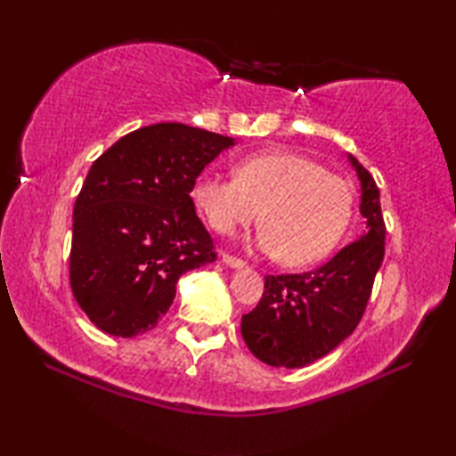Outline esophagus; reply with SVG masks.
Returning <instances> with one entry per match:
<instances>
[{
    "instance_id": "obj_1",
    "label": "esophagus",
    "mask_w": 456,
    "mask_h": 456,
    "mask_svg": "<svg viewBox=\"0 0 456 456\" xmlns=\"http://www.w3.org/2000/svg\"><path fill=\"white\" fill-rule=\"evenodd\" d=\"M223 264L229 265V267H235V269H241L247 265V261L241 257H235V256H229V253H223Z\"/></svg>"
}]
</instances>
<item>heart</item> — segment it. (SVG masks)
Listing matches in <instances>:
<instances>
[{"mask_svg": "<svg viewBox=\"0 0 456 456\" xmlns=\"http://www.w3.org/2000/svg\"><path fill=\"white\" fill-rule=\"evenodd\" d=\"M235 176L207 173L192 187L197 209L219 235L259 219L257 247L302 267L328 256L348 229L350 183L296 152H259L239 160Z\"/></svg>", "mask_w": 456, "mask_h": 456, "instance_id": "1", "label": "heart"}]
</instances>
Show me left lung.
I'll list each match as a JSON object with an SVG mask.
<instances>
[{"label": "left lung", "mask_w": 456, "mask_h": 456, "mask_svg": "<svg viewBox=\"0 0 456 456\" xmlns=\"http://www.w3.org/2000/svg\"><path fill=\"white\" fill-rule=\"evenodd\" d=\"M362 183L360 213L366 231L328 264L305 273L267 275L256 310L241 318L247 348L275 368H304L348 338L366 312L374 277L384 259L386 225L380 191L350 157Z\"/></svg>", "instance_id": "1"}]
</instances>
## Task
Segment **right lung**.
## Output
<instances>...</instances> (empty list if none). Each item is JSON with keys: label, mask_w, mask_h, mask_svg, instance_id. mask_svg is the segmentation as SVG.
I'll return each instance as SVG.
<instances>
[{"label": "right lung", "mask_w": 456, "mask_h": 456, "mask_svg": "<svg viewBox=\"0 0 456 456\" xmlns=\"http://www.w3.org/2000/svg\"><path fill=\"white\" fill-rule=\"evenodd\" d=\"M229 146V136L159 122L94 160L74 205L70 288L96 328L117 338L152 330L179 277L217 259L191 191Z\"/></svg>", "instance_id": "1"}]
</instances>
